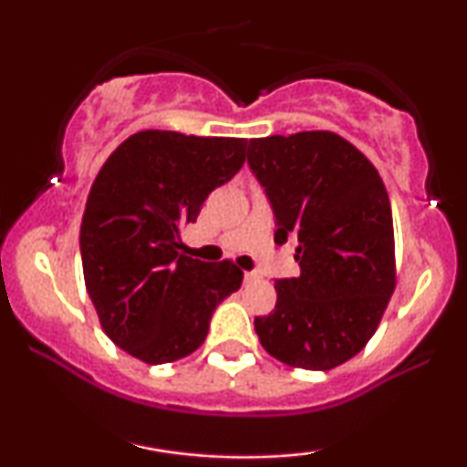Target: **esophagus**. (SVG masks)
<instances>
[{"mask_svg":"<svg viewBox=\"0 0 467 467\" xmlns=\"http://www.w3.org/2000/svg\"><path fill=\"white\" fill-rule=\"evenodd\" d=\"M254 278H259L256 272H244V281H254Z\"/></svg>","mask_w":467,"mask_h":467,"instance_id":"obj_1","label":"esophagus"}]
</instances>
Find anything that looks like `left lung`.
<instances>
[{
    "mask_svg": "<svg viewBox=\"0 0 467 467\" xmlns=\"http://www.w3.org/2000/svg\"><path fill=\"white\" fill-rule=\"evenodd\" d=\"M248 166L292 241L301 275L278 278L264 349L289 367L329 371L364 349L395 289L390 202L375 166L331 131L254 138Z\"/></svg>",
    "mask_w": 467,
    "mask_h": 467,
    "instance_id": "1",
    "label": "left lung"
}]
</instances>
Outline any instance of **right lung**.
<instances>
[{"instance_id": "obj_1", "label": "right lung", "mask_w": 467, "mask_h": 467, "mask_svg": "<svg viewBox=\"0 0 467 467\" xmlns=\"http://www.w3.org/2000/svg\"><path fill=\"white\" fill-rule=\"evenodd\" d=\"M245 142L149 130L127 138L96 175L80 223L85 287L109 340L138 360L191 356L217 305L241 287L233 261L182 254L180 230L239 173Z\"/></svg>"}]
</instances>
